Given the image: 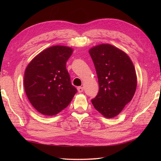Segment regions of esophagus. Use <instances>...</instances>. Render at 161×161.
Masks as SVG:
<instances>
[{"mask_svg":"<svg viewBox=\"0 0 161 161\" xmlns=\"http://www.w3.org/2000/svg\"><path fill=\"white\" fill-rule=\"evenodd\" d=\"M77 90L79 92H80V93H81V92L84 91V89H83V87L80 86V87H77Z\"/></svg>","mask_w":161,"mask_h":161,"instance_id":"1","label":"esophagus"}]
</instances>
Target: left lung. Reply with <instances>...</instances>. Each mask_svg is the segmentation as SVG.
Wrapping results in <instances>:
<instances>
[{"mask_svg": "<svg viewBox=\"0 0 161 161\" xmlns=\"http://www.w3.org/2000/svg\"><path fill=\"white\" fill-rule=\"evenodd\" d=\"M89 53L99 86L98 94L92 103L106 118H113L123 110L135 94L137 86L135 67L126 53L109 44L95 46Z\"/></svg>", "mask_w": 161, "mask_h": 161, "instance_id": "1", "label": "left lung"}]
</instances>
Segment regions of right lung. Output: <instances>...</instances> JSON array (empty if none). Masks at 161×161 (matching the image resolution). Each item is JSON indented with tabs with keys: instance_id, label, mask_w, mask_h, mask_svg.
I'll return each mask as SVG.
<instances>
[{
	"instance_id": "right-lung-1",
	"label": "right lung",
	"mask_w": 161,
	"mask_h": 161,
	"mask_svg": "<svg viewBox=\"0 0 161 161\" xmlns=\"http://www.w3.org/2000/svg\"><path fill=\"white\" fill-rule=\"evenodd\" d=\"M72 53L69 47L53 46L35 56L26 67V95L32 107L43 115L58 114L69 104L77 93L66 68Z\"/></svg>"
}]
</instances>
